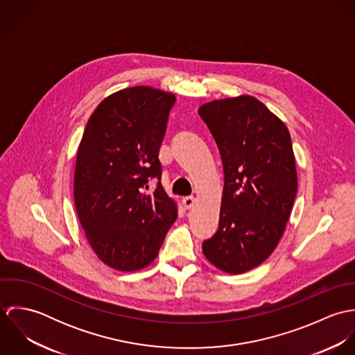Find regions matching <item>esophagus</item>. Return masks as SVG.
<instances>
[{"label":"esophagus","instance_id":"obj_1","mask_svg":"<svg viewBox=\"0 0 355 355\" xmlns=\"http://www.w3.org/2000/svg\"><path fill=\"white\" fill-rule=\"evenodd\" d=\"M182 202H183V206L186 209H191L194 206V203H196V198L194 197H184Z\"/></svg>","mask_w":355,"mask_h":355}]
</instances>
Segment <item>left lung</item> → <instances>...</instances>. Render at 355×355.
<instances>
[{"label": "left lung", "instance_id": "left-lung-1", "mask_svg": "<svg viewBox=\"0 0 355 355\" xmlns=\"http://www.w3.org/2000/svg\"><path fill=\"white\" fill-rule=\"evenodd\" d=\"M223 161L224 190L216 234L205 257L227 273H243L276 249L298 190L291 137L284 123L250 96L198 109Z\"/></svg>", "mask_w": 355, "mask_h": 355}]
</instances>
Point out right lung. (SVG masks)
Instances as JSON below:
<instances>
[{"label": "right lung", "mask_w": 355, "mask_h": 355, "mask_svg": "<svg viewBox=\"0 0 355 355\" xmlns=\"http://www.w3.org/2000/svg\"><path fill=\"white\" fill-rule=\"evenodd\" d=\"M175 96L148 86L120 90L97 106L76 154L73 197L86 238L103 263L123 272L157 257L176 203L161 186L158 159ZM157 178L150 196L144 190Z\"/></svg>", "instance_id": "right-lung-1"}]
</instances>
